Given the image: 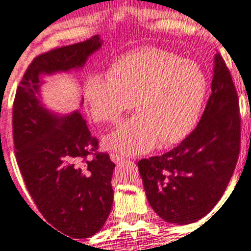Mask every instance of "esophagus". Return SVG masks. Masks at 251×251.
I'll list each match as a JSON object with an SVG mask.
<instances>
[{"mask_svg":"<svg viewBox=\"0 0 251 251\" xmlns=\"http://www.w3.org/2000/svg\"><path fill=\"white\" fill-rule=\"evenodd\" d=\"M111 160H112V162H115V163H120V162H122V156L115 155V153H111Z\"/></svg>","mask_w":251,"mask_h":251,"instance_id":"34e87169","label":"esophagus"}]
</instances>
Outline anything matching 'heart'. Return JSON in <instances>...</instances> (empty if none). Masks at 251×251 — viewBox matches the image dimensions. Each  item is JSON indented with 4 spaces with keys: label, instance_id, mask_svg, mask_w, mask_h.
I'll list each match as a JSON object with an SVG mask.
<instances>
[{
    "label": "heart",
    "instance_id": "obj_1",
    "mask_svg": "<svg viewBox=\"0 0 251 251\" xmlns=\"http://www.w3.org/2000/svg\"><path fill=\"white\" fill-rule=\"evenodd\" d=\"M207 78L191 60L159 48H143L116 60L109 78H88L84 98L91 118L113 124L135 101L138 113L104 138V148L133 156L155 144L179 143L197 127L207 96Z\"/></svg>",
    "mask_w": 251,
    "mask_h": 251
}]
</instances>
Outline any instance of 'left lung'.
I'll return each mask as SVG.
<instances>
[{
    "label": "left lung",
    "instance_id": "8db88e82",
    "mask_svg": "<svg viewBox=\"0 0 251 251\" xmlns=\"http://www.w3.org/2000/svg\"><path fill=\"white\" fill-rule=\"evenodd\" d=\"M214 63L211 95L197 128L171 151L138 162L148 203L166 222L188 225L206 217L238 162V95L219 53Z\"/></svg>",
    "mask_w": 251,
    "mask_h": 251
}]
</instances>
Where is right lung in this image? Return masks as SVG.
Returning a JSON list of instances; mask_svg holds the SVG:
<instances>
[{
  "label": "right lung",
  "mask_w": 251,
  "mask_h": 251,
  "mask_svg": "<svg viewBox=\"0 0 251 251\" xmlns=\"http://www.w3.org/2000/svg\"><path fill=\"white\" fill-rule=\"evenodd\" d=\"M100 47L93 36L37 56L13 103L14 152L24 182L47 222L72 238L92 237L104 226L112 208L115 163L99 152V140L78 111L58 116L45 108L41 75L83 68Z\"/></svg>",
  "instance_id": "1"
}]
</instances>
